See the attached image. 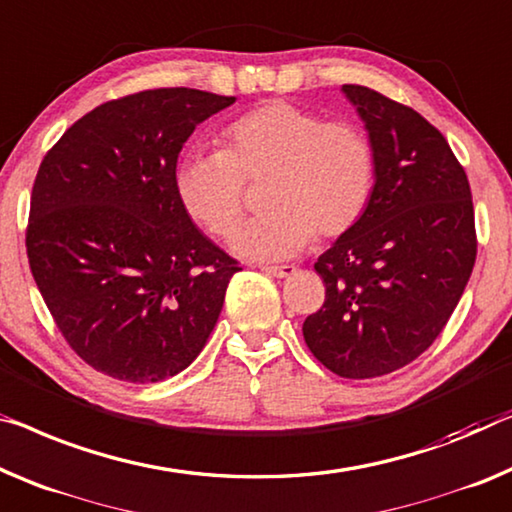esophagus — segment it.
Wrapping results in <instances>:
<instances>
[{"mask_svg": "<svg viewBox=\"0 0 512 512\" xmlns=\"http://www.w3.org/2000/svg\"><path fill=\"white\" fill-rule=\"evenodd\" d=\"M262 271L266 276H273V278H287V276H294L296 273V266L292 264H282V266H262Z\"/></svg>", "mask_w": 512, "mask_h": 512, "instance_id": "1", "label": "esophagus"}]
</instances>
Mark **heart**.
Here are the masks:
<instances>
[{"mask_svg":"<svg viewBox=\"0 0 512 512\" xmlns=\"http://www.w3.org/2000/svg\"><path fill=\"white\" fill-rule=\"evenodd\" d=\"M266 213L232 239L248 259H285L317 239H338L365 216L377 181L370 137L347 121L285 101L241 114L223 151L195 149L177 167V195L216 239L246 216V183H264Z\"/></svg>","mask_w":512,"mask_h":512,"instance_id":"1","label":"heart"}]
</instances>
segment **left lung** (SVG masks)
Wrapping results in <instances>:
<instances>
[{"instance_id": "obj_1", "label": "left lung", "mask_w": 512, "mask_h": 512, "mask_svg": "<svg viewBox=\"0 0 512 512\" xmlns=\"http://www.w3.org/2000/svg\"><path fill=\"white\" fill-rule=\"evenodd\" d=\"M377 158L370 207L319 255L324 305L305 345L345 379H372L421 356L444 331L476 262L469 179L446 137L375 89L342 85Z\"/></svg>"}]
</instances>
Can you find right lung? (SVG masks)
I'll list each match as a JSON object with an SVG mask.
<instances>
[{
	"label": "right lung",
	"mask_w": 512,
	"mask_h": 512,
	"mask_svg": "<svg viewBox=\"0 0 512 512\" xmlns=\"http://www.w3.org/2000/svg\"><path fill=\"white\" fill-rule=\"evenodd\" d=\"M234 96L170 87L98 105L38 167L29 269L57 329L91 368L131 384L186 370L239 262L181 207L183 142Z\"/></svg>",
	"instance_id": "add662e5"
}]
</instances>
